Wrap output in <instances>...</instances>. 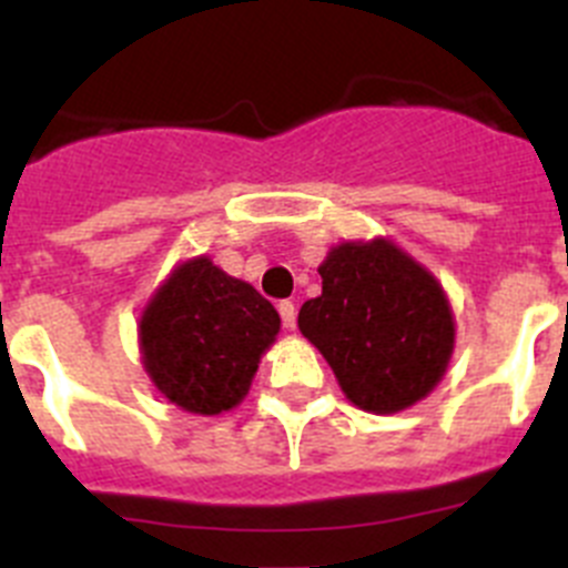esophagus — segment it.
I'll use <instances>...</instances> for the list:
<instances>
[{
	"instance_id": "obj_1",
	"label": "esophagus",
	"mask_w": 568,
	"mask_h": 568,
	"mask_svg": "<svg viewBox=\"0 0 568 568\" xmlns=\"http://www.w3.org/2000/svg\"><path fill=\"white\" fill-rule=\"evenodd\" d=\"M278 315H281V321H284V327H287V329L295 327V304H293V301H281Z\"/></svg>"
}]
</instances>
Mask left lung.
Segmentation results:
<instances>
[{"instance_id":"8db88e82","label":"left lung","mask_w":568,"mask_h":568,"mask_svg":"<svg viewBox=\"0 0 568 568\" xmlns=\"http://www.w3.org/2000/svg\"><path fill=\"white\" fill-rule=\"evenodd\" d=\"M321 295L298 329L358 409L393 415L444 378L455 315L440 281L389 239L341 241L321 261Z\"/></svg>"}]
</instances>
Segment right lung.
<instances>
[{
    "label": "right lung",
    "instance_id": "1",
    "mask_svg": "<svg viewBox=\"0 0 568 568\" xmlns=\"http://www.w3.org/2000/svg\"><path fill=\"white\" fill-rule=\"evenodd\" d=\"M281 318L247 281L195 255L170 270L139 318L144 373L170 404L222 415L250 393Z\"/></svg>",
    "mask_w": 568,
    "mask_h": 568
}]
</instances>
